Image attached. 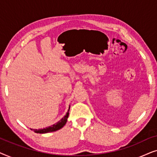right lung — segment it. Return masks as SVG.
<instances>
[{
	"label": "right lung",
	"instance_id": "1",
	"mask_svg": "<svg viewBox=\"0 0 157 157\" xmlns=\"http://www.w3.org/2000/svg\"><path fill=\"white\" fill-rule=\"evenodd\" d=\"M69 109H70V106L69 109H68V112L66 113V114L64 116V117L62 118V119L60 120L59 121H58L57 123H56L55 124H53L52 126H48V127L44 128H40V129H32L33 130L34 132L38 133V134H46V133H48V132H56V131L61 129V128L63 127V126L65 125L67 122V119L68 117V114H69Z\"/></svg>",
	"mask_w": 157,
	"mask_h": 157
}]
</instances>
